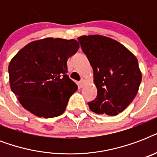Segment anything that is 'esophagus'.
Returning a JSON list of instances; mask_svg holds the SVG:
<instances>
[{"label": "esophagus", "instance_id": "obj_1", "mask_svg": "<svg viewBox=\"0 0 157 157\" xmlns=\"http://www.w3.org/2000/svg\"><path fill=\"white\" fill-rule=\"evenodd\" d=\"M84 85H85V80H84V79L81 80V81L78 82V86L80 88H82L84 86Z\"/></svg>", "mask_w": 157, "mask_h": 157}]
</instances>
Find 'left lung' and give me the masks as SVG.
<instances>
[{"label": "left lung", "mask_w": 157, "mask_h": 157, "mask_svg": "<svg viewBox=\"0 0 157 157\" xmlns=\"http://www.w3.org/2000/svg\"><path fill=\"white\" fill-rule=\"evenodd\" d=\"M81 49L94 71L98 94L88 103L97 114L116 116L135 98L142 81L136 57L112 38L101 35L81 36Z\"/></svg>", "instance_id": "obj_1"}]
</instances>
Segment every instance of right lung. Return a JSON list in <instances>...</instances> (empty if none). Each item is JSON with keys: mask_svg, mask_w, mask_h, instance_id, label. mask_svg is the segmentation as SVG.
Wrapping results in <instances>:
<instances>
[{"mask_svg": "<svg viewBox=\"0 0 157 157\" xmlns=\"http://www.w3.org/2000/svg\"><path fill=\"white\" fill-rule=\"evenodd\" d=\"M79 49L77 40L49 37L32 41L11 59V90L26 110L52 118L64 112L77 86L67 75V61Z\"/></svg>", "mask_w": 157, "mask_h": 157, "instance_id": "1", "label": "right lung"}]
</instances>
